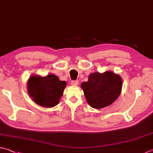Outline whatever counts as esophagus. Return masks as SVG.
<instances>
[{
	"mask_svg": "<svg viewBox=\"0 0 153 153\" xmlns=\"http://www.w3.org/2000/svg\"><path fill=\"white\" fill-rule=\"evenodd\" d=\"M78 84H79V80H72L71 81V85L73 86H76L78 85Z\"/></svg>",
	"mask_w": 153,
	"mask_h": 153,
	"instance_id": "1",
	"label": "esophagus"
}]
</instances>
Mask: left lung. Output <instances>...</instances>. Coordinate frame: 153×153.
<instances>
[{
  "mask_svg": "<svg viewBox=\"0 0 153 153\" xmlns=\"http://www.w3.org/2000/svg\"><path fill=\"white\" fill-rule=\"evenodd\" d=\"M121 77L112 72L94 73L83 82L81 88L89 105L94 108H102L111 105L120 94Z\"/></svg>",
  "mask_w": 153,
  "mask_h": 153,
  "instance_id": "obj_1",
  "label": "left lung"
}]
</instances>
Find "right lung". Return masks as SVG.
Instances as JSON below:
<instances>
[{"instance_id": "obj_1", "label": "right lung", "mask_w": 153, "mask_h": 153, "mask_svg": "<svg viewBox=\"0 0 153 153\" xmlns=\"http://www.w3.org/2000/svg\"><path fill=\"white\" fill-rule=\"evenodd\" d=\"M67 85L54 74L45 77L32 76L28 81V92L34 102L44 107H53L59 102Z\"/></svg>"}]
</instances>
